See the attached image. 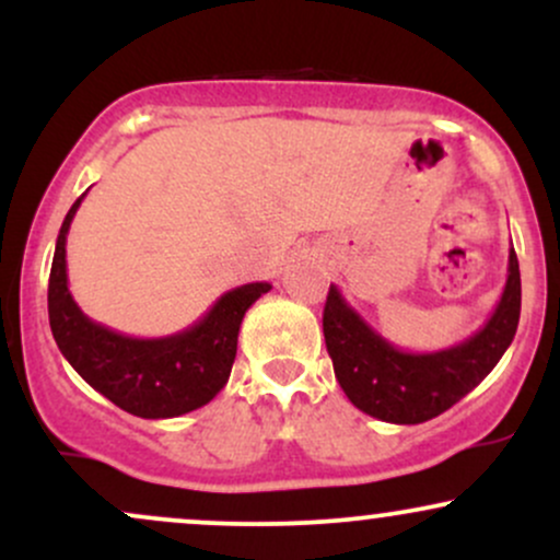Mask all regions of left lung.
Listing matches in <instances>:
<instances>
[{
	"mask_svg": "<svg viewBox=\"0 0 560 560\" xmlns=\"http://www.w3.org/2000/svg\"><path fill=\"white\" fill-rule=\"evenodd\" d=\"M522 273L513 247L508 279L487 324L464 342L434 352H408L376 334L331 284L324 307V337L334 376L347 400L387 423H423L445 413L498 365L516 337Z\"/></svg>",
	"mask_w": 560,
	"mask_h": 560,
	"instance_id": "8db88e82",
	"label": "left lung"
}]
</instances>
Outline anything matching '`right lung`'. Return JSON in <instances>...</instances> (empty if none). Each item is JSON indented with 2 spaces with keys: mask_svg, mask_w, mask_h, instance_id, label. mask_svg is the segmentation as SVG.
Instances as JSON below:
<instances>
[{
  "mask_svg": "<svg viewBox=\"0 0 560 560\" xmlns=\"http://www.w3.org/2000/svg\"><path fill=\"white\" fill-rule=\"evenodd\" d=\"M81 202L83 195L57 234L47 294L49 326L66 361L89 387L139 419H176L208 405L229 382L244 313L271 284L231 289L197 324L171 337L141 339L107 329L75 305L68 289L66 242Z\"/></svg>",
  "mask_w": 560,
  "mask_h": 560,
  "instance_id": "obj_1",
  "label": "right lung"
}]
</instances>
